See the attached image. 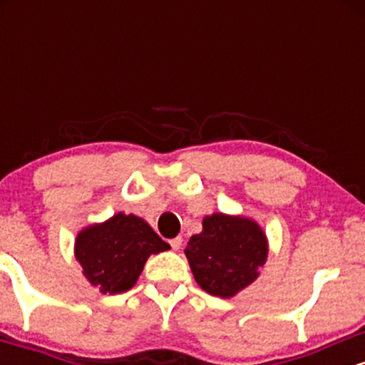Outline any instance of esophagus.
I'll list each match as a JSON object with an SVG mask.
<instances>
[{
    "mask_svg": "<svg viewBox=\"0 0 365 365\" xmlns=\"http://www.w3.org/2000/svg\"><path fill=\"white\" fill-rule=\"evenodd\" d=\"M182 242H183V238H182V237H175V238H171V240H170L171 249H173V250H178L180 247H182Z\"/></svg>",
    "mask_w": 365,
    "mask_h": 365,
    "instance_id": "esophagus-1",
    "label": "esophagus"
}]
</instances>
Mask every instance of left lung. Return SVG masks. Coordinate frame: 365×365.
Wrapping results in <instances>:
<instances>
[{
	"mask_svg": "<svg viewBox=\"0 0 365 365\" xmlns=\"http://www.w3.org/2000/svg\"><path fill=\"white\" fill-rule=\"evenodd\" d=\"M185 255L204 292L230 299L259 276L267 238L254 220L215 212L202 220V232L190 237Z\"/></svg>",
	"mask_w": 365,
	"mask_h": 365,
	"instance_id": "obj_1",
	"label": "left lung"
}]
</instances>
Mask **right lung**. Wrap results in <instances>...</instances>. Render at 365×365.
<instances>
[{
	"mask_svg": "<svg viewBox=\"0 0 365 365\" xmlns=\"http://www.w3.org/2000/svg\"><path fill=\"white\" fill-rule=\"evenodd\" d=\"M144 220L118 212L108 221L83 228L75 240V257L83 276L101 293H123L137 283L150 254L168 250Z\"/></svg>",
	"mask_w": 365,
	"mask_h": 365,
	"instance_id": "1",
	"label": "right lung"
}]
</instances>
